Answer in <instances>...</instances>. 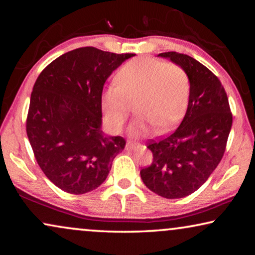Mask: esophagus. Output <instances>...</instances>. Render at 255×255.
Returning <instances> with one entry per match:
<instances>
[{"instance_id":"esophagus-1","label":"esophagus","mask_w":255,"mask_h":255,"mask_svg":"<svg viewBox=\"0 0 255 255\" xmlns=\"http://www.w3.org/2000/svg\"><path fill=\"white\" fill-rule=\"evenodd\" d=\"M139 148H141V145L140 144H136V143H129L126 145V150H130V152H132V150H138Z\"/></svg>"}]
</instances>
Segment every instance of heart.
<instances>
[{
  "label": "heart",
  "mask_w": 255,
  "mask_h": 255,
  "mask_svg": "<svg viewBox=\"0 0 255 255\" xmlns=\"http://www.w3.org/2000/svg\"><path fill=\"white\" fill-rule=\"evenodd\" d=\"M116 82L103 89L101 110L107 126L120 131L136 103L139 117L130 126L133 137L155 129L167 132L187 111L191 83L182 66L148 56L133 58L120 68Z\"/></svg>",
  "instance_id": "heart-1"
}]
</instances>
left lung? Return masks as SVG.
<instances>
[{"mask_svg": "<svg viewBox=\"0 0 255 255\" xmlns=\"http://www.w3.org/2000/svg\"><path fill=\"white\" fill-rule=\"evenodd\" d=\"M182 66L191 92L180 126L171 135L150 140L153 162L140 171L150 191L166 199L191 195L204 184L223 158L233 116L221 81L205 65L176 51L161 53Z\"/></svg>", "mask_w": 255, "mask_h": 255, "instance_id": "left-lung-1", "label": "left lung"}]
</instances>
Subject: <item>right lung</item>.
<instances>
[{
	"label": "right lung",
	"instance_id": "right-lung-1",
	"mask_svg": "<svg viewBox=\"0 0 255 255\" xmlns=\"http://www.w3.org/2000/svg\"><path fill=\"white\" fill-rule=\"evenodd\" d=\"M133 54L82 47L59 56L33 85L27 135L38 165L56 187L83 195L101 185L126 140L101 130L108 77Z\"/></svg>",
	"mask_w": 255,
	"mask_h": 255
}]
</instances>
